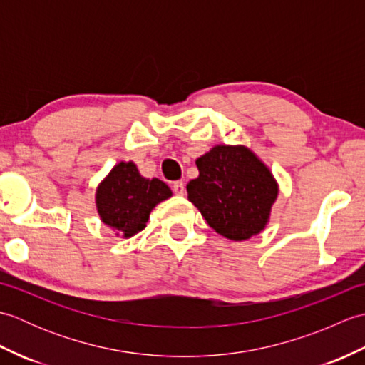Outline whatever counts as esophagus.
<instances>
[{"instance_id":"esophagus-1","label":"esophagus","mask_w":365,"mask_h":365,"mask_svg":"<svg viewBox=\"0 0 365 365\" xmlns=\"http://www.w3.org/2000/svg\"><path fill=\"white\" fill-rule=\"evenodd\" d=\"M173 191L175 192V195H178V196H183L185 195V183L182 180L174 182L173 183Z\"/></svg>"}]
</instances>
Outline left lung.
Segmentation results:
<instances>
[{"label": "left lung", "instance_id": "8db88e82", "mask_svg": "<svg viewBox=\"0 0 365 365\" xmlns=\"http://www.w3.org/2000/svg\"><path fill=\"white\" fill-rule=\"evenodd\" d=\"M199 177L187 185L188 199L208 226L235 242L265 227L277 185L269 169L243 145H216L196 160Z\"/></svg>", "mask_w": 365, "mask_h": 365}]
</instances>
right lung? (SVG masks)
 Here are the masks:
<instances>
[{
	"label": "right lung",
	"instance_id": "add662e5",
	"mask_svg": "<svg viewBox=\"0 0 365 365\" xmlns=\"http://www.w3.org/2000/svg\"><path fill=\"white\" fill-rule=\"evenodd\" d=\"M170 195L165 182L144 178L133 163L122 161L97 188L98 215L118 235L131 237L145 227L152 208Z\"/></svg>",
	"mask_w": 365,
	"mask_h": 365
}]
</instances>
